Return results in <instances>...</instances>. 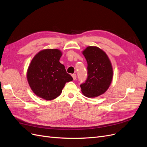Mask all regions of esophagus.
<instances>
[{"label": "esophagus", "instance_id": "34e87169", "mask_svg": "<svg viewBox=\"0 0 147 147\" xmlns=\"http://www.w3.org/2000/svg\"><path fill=\"white\" fill-rule=\"evenodd\" d=\"M71 76H72V78H73V80H76V74H71Z\"/></svg>", "mask_w": 147, "mask_h": 147}]
</instances>
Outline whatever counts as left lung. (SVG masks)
Listing matches in <instances>:
<instances>
[{"label":"left lung","mask_w":147,"mask_h":147,"mask_svg":"<svg viewBox=\"0 0 147 147\" xmlns=\"http://www.w3.org/2000/svg\"><path fill=\"white\" fill-rule=\"evenodd\" d=\"M88 63V78L80 85L82 94L88 98L103 94L109 88L113 78L110 59L104 51L97 46H88L82 51Z\"/></svg>","instance_id":"1"}]
</instances>
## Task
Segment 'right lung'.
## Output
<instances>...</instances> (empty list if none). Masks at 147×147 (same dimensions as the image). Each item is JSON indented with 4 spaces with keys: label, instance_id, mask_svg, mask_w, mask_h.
<instances>
[{
    "label": "right lung",
    "instance_id": "1",
    "mask_svg": "<svg viewBox=\"0 0 147 147\" xmlns=\"http://www.w3.org/2000/svg\"><path fill=\"white\" fill-rule=\"evenodd\" d=\"M62 55L59 49H44L37 53L28 67L26 77L32 91L46 100H52L61 94L67 82L73 78L59 62Z\"/></svg>",
    "mask_w": 147,
    "mask_h": 147
}]
</instances>
